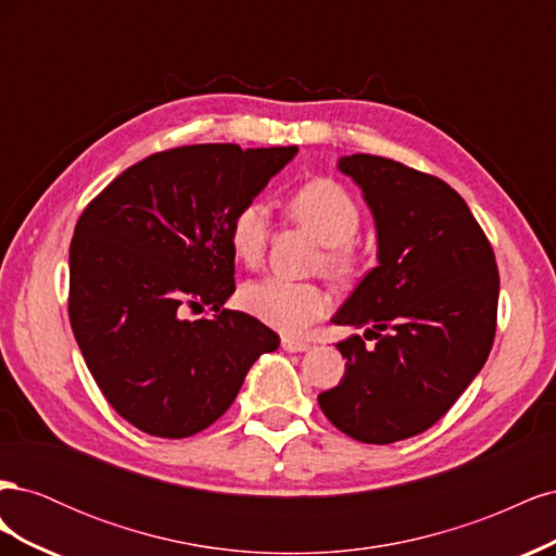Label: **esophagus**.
Here are the masks:
<instances>
[{"instance_id":"1","label":"esophagus","mask_w":556,"mask_h":556,"mask_svg":"<svg viewBox=\"0 0 556 556\" xmlns=\"http://www.w3.org/2000/svg\"><path fill=\"white\" fill-rule=\"evenodd\" d=\"M282 350H288V352H306V350H311V343L296 341V339H282Z\"/></svg>"}]
</instances>
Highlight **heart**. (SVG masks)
<instances>
[{
  "label": "heart",
  "instance_id": "heart-1",
  "mask_svg": "<svg viewBox=\"0 0 556 556\" xmlns=\"http://www.w3.org/2000/svg\"><path fill=\"white\" fill-rule=\"evenodd\" d=\"M288 213L294 223L308 229L327 245L325 262L339 274L355 268V252L350 241L359 229V206L345 188L331 178H313L288 199ZM268 237V213L262 204H245L229 225L233 255L248 266L260 264ZM243 308L260 323L280 333H304L315 319L329 313L331 296L315 282H294L285 278H262L245 282L241 290Z\"/></svg>",
  "mask_w": 556,
  "mask_h": 556
}]
</instances>
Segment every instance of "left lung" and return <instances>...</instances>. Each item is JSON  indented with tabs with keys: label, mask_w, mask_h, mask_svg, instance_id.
I'll return each instance as SVG.
<instances>
[{
	"label": "left lung",
	"mask_w": 556,
	"mask_h": 556,
	"mask_svg": "<svg viewBox=\"0 0 556 556\" xmlns=\"http://www.w3.org/2000/svg\"><path fill=\"white\" fill-rule=\"evenodd\" d=\"M376 223L378 266L333 325L368 327L336 343L343 380L317 396L333 427L387 445L427 431L452 408L494 343L498 268L466 201L441 178L376 155H345Z\"/></svg>",
	"instance_id": "8db88e82"
}]
</instances>
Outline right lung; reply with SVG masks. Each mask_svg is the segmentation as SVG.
Returning <instances> with one entry per match:
<instances>
[{
	"label": "right lung",
	"mask_w": 556,
	"mask_h": 556,
	"mask_svg": "<svg viewBox=\"0 0 556 556\" xmlns=\"http://www.w3.org/2000/svg\"><path fill=\"white\" fill-rule=\"evenodd\" d=\"M288 148L201 143L129 166L78 217L70 319L106 401L160 439L204 431L237 399L278 333L223 308L233 294L229 225L285 164ZM208 305L213 318L190 320Z\"/></svg>",
	"instance_id": "1"
}]
</instances>
